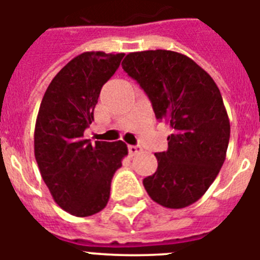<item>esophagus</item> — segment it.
<instances>
[{
    "instance_id": "1",
    "label": "esophagus",
    "mask_w": 260,
    "mask_h": 260,
    "mask_svg": "<svg viewBox=\"0 0 260 260\" xmlns=\"http://www.w3.org/2000/svg\"><path fill=\"white\" fill-rule=\"evenodd\" d=\"M128 152H130V155L132 156L138 155L139 152H142V147L141 146H128Z\"/></svg>"
}]
</instances>
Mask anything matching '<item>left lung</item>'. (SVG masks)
I'll use <instances>...</instances> for the list:
<instances>
[{
	"label": "left lung",
	"instance_id": "8db88e82",
	"mask_svg": "<svg viewBox=\"0 0 260 260\" xmlns=\"http://www.w3.org/2000/svg\"><path fill=\"white\" fill-rule=\"evenodd\" d=\"M122 69L144 89L156 119L172 127L144 189L162 207H187L212 185L226 156L231 123L219 87L198 63L172 50L128 53Z\"/></svg>",
	"mask_w": 260,
	"mask_h": 260
}]
</instances>
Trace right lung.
I'll list each match as a JSON object with an SVG mask.
<instances>
[{"mask_svg": "<svg viewBox=\"0 0 260 260\" xmlns=\"http://www.w3.org/2000/svg\"><path fill=\"white\" fill-rule=\"evenodd\" d=\"M123 56L82 53L58 71L41 100L34 135L36 162L54 202L78 217L107 206L113 174L127 155L122 141L91 143L83 137L102 87Z\"/></svg>", "mask_w": 260, "mask_h": 260, "instance_id": "right-lung-1", "label": "right lung"}]
</instances>
